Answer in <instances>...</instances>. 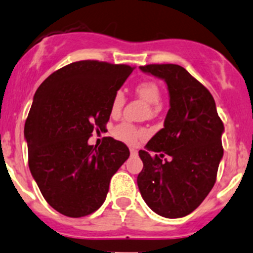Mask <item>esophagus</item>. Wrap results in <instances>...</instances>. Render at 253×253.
<instances>
[{"instance_id": "1", "label": "esophagus", "mask_w": 253, "mask_h": 253, "mask_svg": "<svg viewBox=\"0 0 253 253\" xmlns=\"http://www.w3.org/2000/svg\"><path fill=\"white\" fill-rule=\"evenodd\" d=\"M129 153H131V155H133V156H135L138 154V151L135 150L134 148H129Z\"/></svg>"}]
</instances>
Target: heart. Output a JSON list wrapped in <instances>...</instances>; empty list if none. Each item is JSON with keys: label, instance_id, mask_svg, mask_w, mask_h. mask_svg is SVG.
<instances>
[{"label": "heart", "instance_id": "obj_1", "mask_svg": "<svg viewBox=\"0 0 253 253\" xmlns=\"http://www.w3.org/2000/svg\"><path fill=\"white\" fill-rule=\"evenodd\" d=\"M135 93L139 98H142L144 102H147L150 105H159L161 100V91L159 88L158 84L153 81H142L135 86ZM125 102H126V97H125L124 92L118 91L114 94L113 99H111L110 105V113L111 115H118L120 111L124 108ZM114 134L118 139L122 140L128 144H134L137 143L140 138L144 135V131L142 128H138L134 125L129 124V122H124V124L119 125L115 129H114Z\"/></svg>", "mask_w": 253, "mask_h": 253}]
</instances>
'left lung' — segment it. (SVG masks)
<instances>
[{"mask_svg": "<svg viewBox=\"0 0 253 253\" xmlns=\"http://www.w3.org/2000/svg\"><path fill=\"white\" fill-rule=\"evenodd\" d=\"M143 73L165 80L169 110L160 129L139 150L137 178L142 198L155 213L180 218L191 213L216 183L223 158V122L209 89L177 64H149ZM157 154L154 157L150 151ZM165 155L171 159L162 161Z\"/></svg>", "mask_w": 253, "mask_h": 253, "instance_id": "obj_1", "label": "left lung"}]
</instances>
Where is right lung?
<instances>
[{"label":"right lung","instance_id":"add662e5","mask_svg":"<svg viewBox=\"0 0 253 253\" xmlns=\"http://www.w3.org/2000/svg\"><path fill=\"white\" fill-rule=\"evenodd\" d=\"M133 69L80 60L50 74L34 95L24 127L29 169L47 203L64 216L97 211L111 177L128 159L122 142L105 137L97 148L88 138L105 127L111 99Z\"/></svg>","mask_w":253,"mask_h":253}]
</instances>
